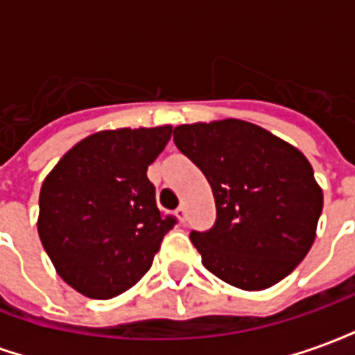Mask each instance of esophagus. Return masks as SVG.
Wrapping results in <instances>:
<instances>
[{
	"instance_id": "34e87169",
	"label": "esophagus",
	"mask_w": 355,
	"mask_h": 355,
	"mask_svg": "<svg viewBox=\"0 0 355 355\" xmlns=\"http://www.w3.org/2000/svg\"><path fill=\"white\" fill-rule=\"evenodd\" d=\"M175 215H177L178 223H184V220H186V207H184V205H180V207L175 211Z\"/></svg>"
}]
</instances>
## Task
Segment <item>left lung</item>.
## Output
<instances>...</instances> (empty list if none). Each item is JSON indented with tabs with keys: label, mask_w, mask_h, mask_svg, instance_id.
<instances>
[{
	"label": "left lung",
	"mask_w": 355,
	"mask_h": 355,
	"mask_svg": "<svg viewBox=\"0 0 355 355\" xmlns=\"http://www.w3.org/2000/svg\"><path fill=\"white\" fill-rule=\"evenodd\" d=\"M173 137L215 196V226L190 234L203 266L243 291L268 289L287 277L310 251L323 209L306 155L234 117L178 125Z\"/></svg>",
	"instance_id": "left-lung-1"
}]
</instances>
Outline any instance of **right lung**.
Wrapping results in <instances>:
<instances>
[{"label": "right lung", "instance_id": "obj_1", "mask_svg": "<svg viewBox=\"0 0 355 355\" xmlns=\"http://www.w3.org/2000/svg\"><path fill=\"white\" fill-rule=\"evenodd\" d=\"M171 132V125L94 132L43 180L37 234L57 274L81 295L106 300L137 285L177 223L162 215L146 177Z\"/></svg>", "mask_w": 355, "mask_h": 355}]
</instances>
